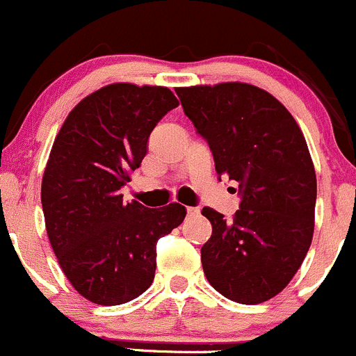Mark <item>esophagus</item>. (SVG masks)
<instances>
[{
  "instance_id": "34e87169",
  "label": "esophagus",
  "mask_w": 356,
  "mask_h": 356,
  "mask_svg": "<svg viewBox=\"0 0 356 356\" xmlns=\"http://www.w3.org/2000/svg\"><path fill=\"white\" fill-rule=\"evenodd\" d=\"M186 213H188V216H195V214H199V207H186Z\"/></svg>"
}]
</instances>
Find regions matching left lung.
I'll list each match as a JSON object with an SVG mask.
<instances>
[{
	"label": "left lung",
	"mask_w": 356,
	"mask_h": 356,
	"mask_svg": "<svg viewBox=\"0 0 356 356\" xmlns=\"http://www.w3.org/2000/svg\"><path fill=\"white\" fill-rule=\"evenodd\" d=\"M186 118L209 143L216 173L238 183L241 206L227 221L213 207L200 249L211 286L242 305L268 301L293 280L315 228L316 177L291 112L248 83L178 88Z\"/></svg>",
	"instance_id": "8db88e82"
}]
</instances>
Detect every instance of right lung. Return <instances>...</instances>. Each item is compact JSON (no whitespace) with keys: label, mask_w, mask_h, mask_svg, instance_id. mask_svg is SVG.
<instances>
[{"label":"right lung","mask_w":356,"mask_h":356,"mask_svg":"<svg viewBox=\"0 0 356 356\" xmlns=\"http://www.w3.org/2000/svg\"><path fill=\"white\" fill-rule=\"evenodd\" d=\"M178 107L166 86L114 83L79 102L60 128L41 183L44 225L74 289L102 306L145 293L156 275V244L185 220L173 202L149 209L122 202L157 122Z\"/></svg>","instance_id":"right-lung-1"}]
</instances>
